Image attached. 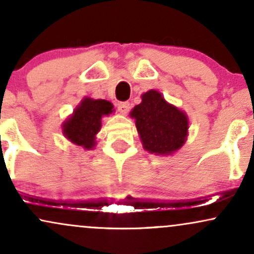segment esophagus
Instances as JSON below:
<instances>
[{"instance_id":"34e87169","label":"esophagus","mask_w":254,"mask_h":254,"mask_svg":"<svg viewBox=\"0 0 254 254\" xmlns=\"http://www.w3.org/2000/svg\"><path fill=\"white\" fill-rule=\"evenodd\" d=\"M117 109L122 115H127L130 110V104L127 101H121V103L117 104Z\"/></svg>"}]
</instances>
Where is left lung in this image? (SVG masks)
<instances>
[{
	"mask_svg": "<svg viewBox=\"0 0 254 254\" xmlns=\"http://www.w3.org/2000/svg\"><path fill=\"white\" fill-rule=\"evenodd\" d=\"M145 150L156 155H171L183 147L189 131L188 116L168 104L161 93L148 90L142 103L130 112Z\"/></svg>",
	"mask_w": 254,
	"mask_h": 254,
	"instance_id": "1",
	"label": "left lung"
}]
</instances>
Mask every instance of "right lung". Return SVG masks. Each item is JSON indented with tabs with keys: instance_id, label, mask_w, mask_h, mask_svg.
Masks as SVG:
<instances>
[{
	"instance_id": "add662e5",
	"label": "right lung",
	"mask_w": 254,
	"mask_h": 254,
	"mask_svg": "<svg viewBox=\"0 0 254 254\" xmlns=\"http://www.w3.org/2000/svg\"><path fill=\"white\" fill-rule=\"evenodd\" d=\"M113 111V105L110 101L84 98L63 123V135L74 144L90 150L97 144L95 136L100 131L101 118Z\"/></svg>"
}]
</instances>
